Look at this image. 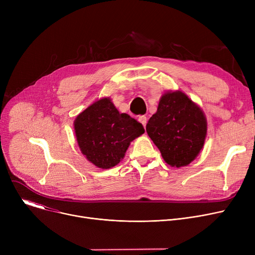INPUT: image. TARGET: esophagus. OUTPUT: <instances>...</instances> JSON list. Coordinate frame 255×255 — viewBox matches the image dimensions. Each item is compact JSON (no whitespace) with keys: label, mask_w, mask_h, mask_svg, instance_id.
I'll return each instance as SVG.
<instances>
[{"label":"esophagus","mask_w":255,"mask_h":255,"mask_svg":"<svg viewBox=\"0 0 255 255\" xmlns=\"http://www.w3.org/2000/svg\"><path fill=\"white\" fill-rule=\"evenodd\" d=\"M138 121H139V123H141V124H142V126H143V127L146 125V117H144V116H140V117L138 118Z\"/></svg>","instance_id":"esophagus-1"}]
</instances>
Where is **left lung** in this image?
<instances>
[{
  "mask_svg": "<svg viewBox=\"0 0 255 255\" xmlns=\"http://www.w3.org/2000/svg\"><path fill=\"white\" fill-rule=\"evenodd\" d=\"M145 130L164 161L172 167H182L192 162L203 149L207 119L185 93L166 92Z\"/></svg>",
  "mask_w": 255,
  "mask_h": 255,
  "instance_id": "obj_1",
  "label": "left lung"
}]
</instances>
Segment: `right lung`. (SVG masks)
I'll use <instances>...</instances> for the list:
<instances>
[{"mask_svg": "<svg viewBox=\"0 0 255 255\" xmlns=\"http://www.w3.org/2000/svg\"><path fill=\"white\" fill-rule=\"evenodd\" d=\"M80 151L99 168L116 166L125 156L130 142L144 129L135 119L121 114L110 98L91 104L74 121Z\"/></svg>", "mask_w": 255, "mask_h": 255, "instance_id": "1", "label": "right lung"}]
</instances>
